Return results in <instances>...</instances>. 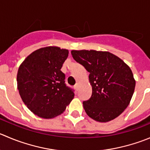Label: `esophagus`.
I'll return each mask as SVG.
<instances>
[{
    "label": "esophagus",
    "instance_id": "esophagus-1",
    "mask_svg": "<svg viewBox=\"0 0 150 150\" xmlns=\"http://www.w3.org/2000/svg\"><path fill=\"white\" fill-rule=\"evenodd\" d=\"M78 87H79V86H78V83L75 84V85L74 86V88H75V89L76 90V91H78Z\"/></svg>",
    "mask_w": 150,
    "mask_h": 150
}]
</instances>
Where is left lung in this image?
I'll list each match as a JSON object with an SVG mask.
<instances>
[{"label": "left lung", "mask_w": 150, "mask_h": 150, "mask_svg": "<svg viewBox=\"0 0 150 150\" xmlns=\"http://www.w3.org/2000/svg\"><path fill=\"white\" fill-rule=\"evenodd\" d=\"M71 53L90 73L92 94L83 102L87 115L100 122L119 117L128 106L136 86L130 68L109 52L83 50Z\"/></svg>", "instance_id": "1"}]
</instances>
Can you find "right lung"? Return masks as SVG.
Wrapping results in <instances>:
<instances>
[{
	"mask_svg": "<svg viewBox=\"0 0 150 150\" xmlns=\"http://www.w3.org/2000/svg\"><path fill=\"white\" fill-rule=\"evenodd\" d=\"M69 51L46 47L30 53L18 69L17 88L28 108L38 117L52 119L62 114L74 98L62 72Z\"/></svg>",
	"mask_w": 150,
	"mask_h": 150,
	"instance_id": "1",
	"label": "right lung"
}]
</instances>
